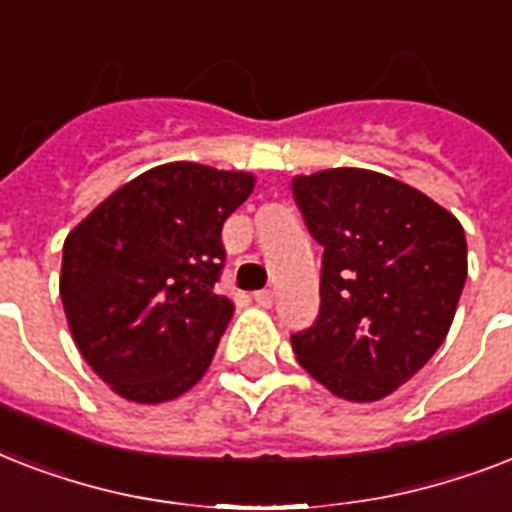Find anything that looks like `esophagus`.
<instances>
[{
  "label": "esophagus",
  "instance_id": "esophagus-1",
  "mask_svg": "<svg viewBox=\"0 0 512 512\" xmlns=\"http://www.w3.org/2000/svg\"><path fill=\"white\" fill-rule=\"evenodd\" d=\"M252 297H255V303L260 305V308H271V305H273V292H271V289H257V292Z\"/></svg>",
  "mask_w": 512,
  "mask_h": 512
}]
</instances>
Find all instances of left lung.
<instances>
[{
	"mask_svg": "<svg viewBox=\"0 0 512 512\" xmlns=\"http://www.w3.org/2000/svg\"><path fill=\"white\" fill-rule=\"evenodd\" d=\"M321 247V305L292 335L305 372L348 401H377L444 342L468 279L460 220L412 185L356 167L292 180Z\"/></svg>",
	"mask_w": 512,
	"mask_h": 512,
	"instance_id": "8db88e82",
	"label": "left lung"
}]
</instances>
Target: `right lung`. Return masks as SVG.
Wrapping results in <instances>:
<instances>
[{
	"label": "right lung",
	"mask_w": 512,
	"mask_h": 512,
	"mask_svg": "<svg viewBox=\"0 0 512 512\" xmlns=\"http://www.w3.org/2000/svg\"><path fill=\"white\" fill-rule=\"evenodd\" d=\"M249 172L172 162L92 209L63 244L60 300L84 361L114 393L162 404L196 385L233 316L217 295L220 231Z\"/></svg>",
	"instance_id": "right-lung-1"
}]
</instances>
